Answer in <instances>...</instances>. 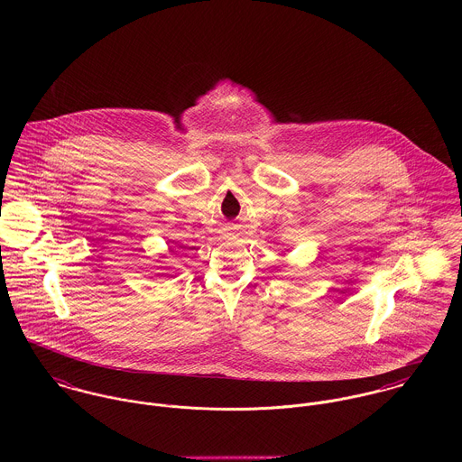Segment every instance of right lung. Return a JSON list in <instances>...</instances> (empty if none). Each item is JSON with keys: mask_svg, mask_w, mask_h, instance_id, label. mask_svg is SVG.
<instances>
[{"mask_svg": "<svg viewBox=\"0 0 462 462\" xmlns=\"http://www.w3.org/2000/svg\"><path fill=\"white\" fill-rule=\"evenodd\" d=\"M169 253H172V249H169ZM160 258H165V254H162ZM160 268H163V266H160Z\"/></svg>", "mask_w": 462, "mask_h": 462, "instance_id": "obj_1", "label": "right lung"}]
</instances>
